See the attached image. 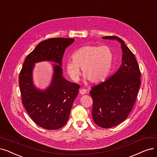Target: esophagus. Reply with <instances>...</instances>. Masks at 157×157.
Masks as SVG:
<instances>
[{"label": "esophagus", "mask_w": 157, "mask_h": 157, "mask_svg": "<svg viewBox=\"0 0 157 157\" xmlns=\"http://www.w3.org/2000/svg\"><path fill=\"white\" fill-rule=\"evenodd\" d=\"M79 93L81 94V95H84V94L86 93V90L84 89H80L79 91Z\"/></svg>", "instance_id": "obj_1"}]
</instances>
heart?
<instances>
[{
    "label": "heart",
    "instance_id": "b5f03b06",
    "mask_svg": "<svg viewBox=\"0 0 157 157\" xmlns=\"http://www.w3.org/2000/svg\"><path fill=\"white\" fill-rule=\"evenodd\" d=\"M73 60L66 62V70L71 78L77 81L82 69V76L92 84L104 81L111 71L115 60L113 49L107 46L87 45L73 54Z\"/></svg>",
    "mask_w": 157,
    "mask_h": 157
}]
</instances>
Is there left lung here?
Returning <instances> with one entry per match:
<instances>
[{"label":"left lung","mask_w":157,"mask_h":157,"mask_svg":"<svg viewBox=\"0 0 157 157\" xmlns=\"http://www.w3.org/2000/svg\"><path fill=\"white\" fill-rule=\"evenodd\" d=\"M103 39L117 40L121 44L122 64L118 70L99 84L91 87L92 117L97 126L110 128L127 118L132 109L140 86V71L134 54L116 36Z\"/></svg>","instance_id":"1"}]
</instances>
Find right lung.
<instances>
[{"instance_id": "right-lung-1", "label": "right lung", "mask_w": 157, "mask_h": 157, "mask_svg": "<svg viewBox=\"0 0 157 157\" xmlns=\"http://www.w3.org/2000/svg\"><path fill=\"white\" fill-rule=\"evenodd\" d=\"M74 39L53 38L40 42L25 59L19 75L22 103L31 119L40 127L58 129L66 124L80 86L63 77L62 61L65 49ZM50 61L54 64L53 77L44 90L36 89L33 81L34 64Z\"/></svg>"}]
</instances>
